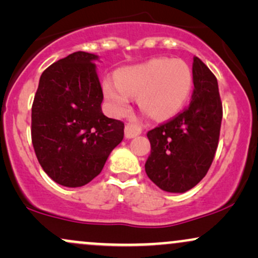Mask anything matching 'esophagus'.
<instances>
[{
  "mask_svg": "<svg viewBox=\"0 0 258 258\" xmlns=\"http://www.w3.org/2000/svg\"><path fill=\"white\" fill-rule=\"evenodd\" d=\"M142 133V126L137 121H128L125 125V136L126 138H133Z\"/></svg>",
  "mask_w": 258,
  "mask_h": 258,
  "instance_id": "34e87169",
  "label": "esophagus"
}]
</instances>
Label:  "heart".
I'll use <instances>...</instances> for the list:
<instances>
[{
    "label": "heart",
    "mask_w": 258,
    "mask_h": 258,
    "mask_svg": "<svg viewBox=\"0 0 258 258\" xmlns=\"http://www.w3.org/2000/svg\"><path fill=\"white\" fill-rule=\"evenodd\" d=\"M191 86L193 75L184 61L152 59L120 69L116 81L106 78L103 81V93L117 115L128 110L130 97H138L146 114L154 119H167L182 108Z\"/></svg>",
    "instance_id": "b5f03b06"
}]
</instances>
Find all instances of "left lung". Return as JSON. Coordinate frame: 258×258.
Listing matches in <instances>:
<instances>
[{
	"mask_svg": "<svg viewBox=\"0 0 258 258\" xmlns=\"http://www.w3.org/2000/svg\"><path fill=\"white\" fill-rule=\"evenodd\" d=\"M190 104L147 133L152 152L146 172L160 189L184 193L206 176L220 139L222 102L217 79L198 57Z\"/></svg>",
	"mask_w": 258,
	"mask_h": 258,
	"instance_id": "8db88e82",
	"label": "left lung"
}]
</instances>
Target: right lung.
<instances>
[{"label":"right lung","mask_w":258,"mask_h":258,"mask_svg":"<svg viewBox=\"0 0 258 258\" xmlns=\"http://www.w3.org/2000/svg\"><path fill=\"white\" fill-rule=\"evenodd\" d=\"M98 55L75 52L42 73L31 108V141L43 171L70 188L90 183L123 138L122 121L102 112Z\"/></svg>","instance_id":"right-lung-1"}]
</instances>
